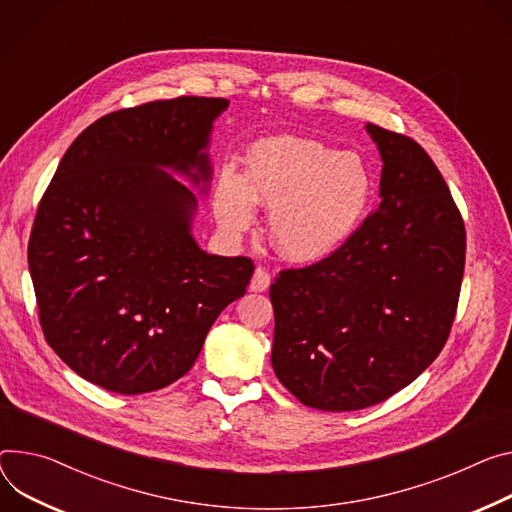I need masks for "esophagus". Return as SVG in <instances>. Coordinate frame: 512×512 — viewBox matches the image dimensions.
Instances as JSON below:
<instances>
[{
    "instance_id": "34e87169",
    "label": "esophagus",
    "mask_w": 512,
    "mask_h": 512,
    "mask_svg": "<svg viewBox=\"0 0 512 512\" xmlns=\"http://www.w3.org/2000/svg\"><path fill=\"white\" fill-rule=\"evenodd\" d=\"M269 284H271L269 273L263 267H257L255 273H253V280L249 284V290L251 292H265L269 288Z\"/></svg>"
}]
</instances>
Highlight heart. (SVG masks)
<instances>
[{"label":"heart","instance_id":"obj_1","mask_svg":"<svg viewBox=\"0 0 512 512\" xmlns=\"http://www.w3.org/2000/svg\"><path fill=\"white\" fill-rule=\"evenodd\" d=\"M369 196L371 175L357 153L312 138L275 136L253 145L245 177L220 175L214 214L228 235H243L255 222V204L269 208L273 249L292 263H312L349 239Z\"/></svg>","mask_w":512,"mask_h":512}]
</instances>
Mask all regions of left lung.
I'll use <instances>...</instances> for the list:
<instances>
[{"mask_svg":"<svg viewBox=\"0 0 512 512\" xmlns=\"http://www.w3.org/2000/svg\"><path fill=\"white\" fill-rule=\"evenodd\" d=\"M382 159L380 208L324 261L280 271L271 365L302 404L374 406L441 353L457 308L466 228L412 138L365 124Z\"/></svg>","mask_w":512,"mask_h":512,"instance_id":"left-lung-1","label":"left lung"}]
</instances>
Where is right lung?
Instances as JSON below:
<instances>
[{
  "label": "right lung",
  "instance_id": "1",
  "mask_svg": "<svg viewBox=\"0 0 512 512\" xmlns=\"http://www.w3.org/2000/svg\"><path fill=\"white\" fill-rule=\"evenodd\" d=\"M228 104L118 110L63 155L34 218L28 269L44 339L83 380L116 394L173 384L218 314L245 296L253 261L206 253L192 232Z\"/></svg>",
  "mask_w": 512,
  "mask_h": 512
}]
</instances>
